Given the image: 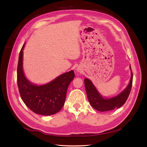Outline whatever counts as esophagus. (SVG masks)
<instances>
[{"label":"esophagus","mask_w":147,"mask_h":147,"mask_svg":"<svg viewBox=\"0 0 147 147\" xmlns=\"http://www.w3.org/2000/svg\"><path fill=\"white\" fill-rule=\"evenodd\" d=\"M77 72H80V69L77 68Z\"/></svg>","instance_id":"esophagus-1"}]
</instances>
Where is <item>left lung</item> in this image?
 Masks as SVG:
<instances>
[{
  "label": "left lung",
  "mask_w": 147,
  "mask_h": 147,
  "mask_svg": "<svg viewBox=\"0 0 147 147\" xmlns=\"http://www.w3.org/2000/svg\"><path fill=\"white\" fill-rule=\"evenodd\" d=\"M130 69L131 71V77L126 88L118 95L109 98L102 96L90 79L87 78L84 79L88 99L92 108L99 112H107L118 109L124 104L129 95L132 88L133 75L131 65Z\"/></svg>",
  "instance_id": "1"
}]
</instances>
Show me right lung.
Segmentation results:
<instances>
[{
  "mask_svg": "<svg viewBox=\"0 0 147 147\" xmlns=\"http://www.w3.org/2000/svg\"><path fill=\"white\" fill-rule=\"evenodd\" d=\"M20 53L17 68V83L22 100L35 113L49 116L59 112L64 105L67 91L75 77L74 70L64 73L46 84L30 82L23 71V50Z\"/></svg>",
  "mask_w": 147,
  "mask_h": 147,
  "instance_id": "add662e5",
  "label": "right lung"
}]
</instances>
